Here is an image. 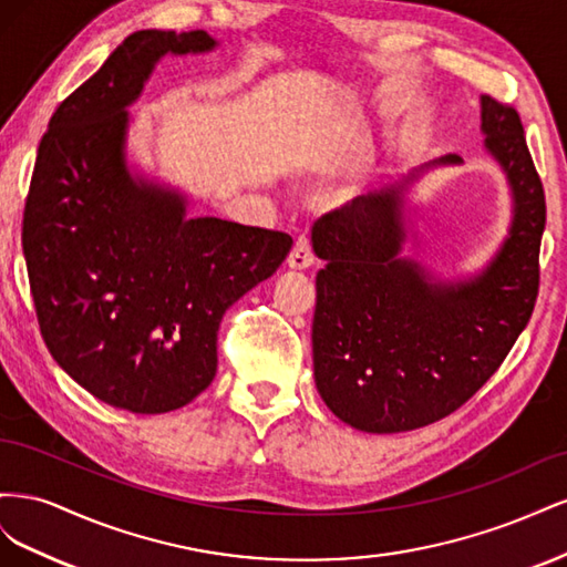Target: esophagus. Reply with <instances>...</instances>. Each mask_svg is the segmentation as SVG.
<instances>
[{"mask_svg":"<svg viewBox=\"0 0 567 567\" xmlns=\"http://www.w3.org/2000/svg\"><path fill=\"white\" fill-rule=\"evenodd\" d=\"M286 262H288L290 269H307V267H312V265H315V252H312L310 238L300 236L298 241H296V246H293V250H290Z\"/></svg>","mask_w":567,"mask_h":567,"instance_id":"1","label":"esophagus"}]
</instances>
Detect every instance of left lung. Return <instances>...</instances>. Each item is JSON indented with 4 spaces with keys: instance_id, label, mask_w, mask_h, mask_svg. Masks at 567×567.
<instances>
[{
    "instance_id": "1",
    "label": "left lung",
    "mask_w": 567,
    "mask_h": 567,
    "mask_svg": "<svg viewBox=\"0 0 567 567\" xmlns=\"http://www.w3.org/2000/svg\"><path fill=\"white\" fill-rule=\"evenodd\" d=\"M485 148L513 196L508 238L466 281H437L400 257L404 192L421 173L458 165L450 153L402 182L357 196L315 221V383L333 414L364 433H404L450 416L502 367L535 310L544 186L520 115L480 96Z\"/></svg>"
}]
</instances>
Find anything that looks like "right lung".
Wrapping results in <instances>:
<instances>
[{
    "mask_svg": "<svg viewBox=\"0 0 567 567\" xmlns=\"http://www.w3.org/2000/svg\"><path fill=\"white\" fill-rule=\"evenodd\" d=\"M205 30H140L49 120L23 213L40 331L96 400L165 414L208 388L229 307L293 246L284 231L186 217L175 188L132 177L127 106L165 54L215 49Z\"/></svg>",
    "mask_w": 567,
    "mask_h": 567,
    "instance_id": "1",
    "label": "right lung"
}]
</instances>
